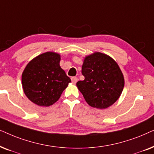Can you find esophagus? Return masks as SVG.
Instances as JSON below:
<instances>
[{
    "mask_svg": "<svg viewBox=\"0 0 154 154\" xmlns=\"http://www.w3.org/2000/svg\"><path fill=\"white\" fill-rule=\"evenodd\" d=\"M71 80H72V82L73 84H76V83H77V80H78V79H77V77H72L71 78Z\"/></svg>",
    "mask_w": 154,
    "mask_h": 154,
    "instance_id": "1",
    "label": "esophagus"
}]
</instances>
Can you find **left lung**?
Returning a JSON list of instances; mask_svg holds the SVG:
<instances>
[{"label":"left lung","mask_w":154,"mask_h":154,"mask_svg":"<svg viewBox=\"0 0 154 154\" xmlns=\"http://www.w3.org/2000/svg\"><path fill=\"white\" fill-rule=\"evenodd\" d=\"M85 79L77 87L90 106L105 109L118 101L125 85L124 76L116 61L105 53L86 56L82 67Z\"/></svg>","instance_id":"8db88e82"}]
</instances>
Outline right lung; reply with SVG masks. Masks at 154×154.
Masks as SVG:
<instances>
[{"mask_svg": "<svg viewBox=\"0 0 154 154\" xmlns=\"http://www.w3.org/2000/svg\"><path fill=\"white\" fill-rule=\"evenodd\" d=\"M60 61V54L48 51L33 58L24 68L22 75L24 93L37 106L53 105L71 82Z\"/></svg>", "mask_w": 154, "mask_h": 154, "instance_id": "add662e5", "label": "right lung"}]
</instances>
